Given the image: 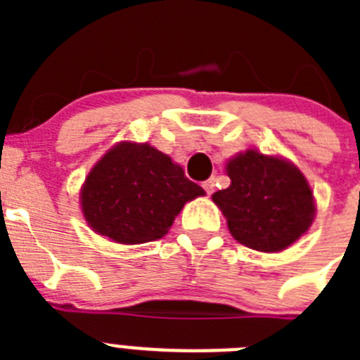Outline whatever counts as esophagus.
Returning <instances> with one entry per match:
<instances>
[{
  "label": "esophagus",
  "mask_w": 360,
  "mask_h": 360,
  "mask_svg": "<svg viewBox=\"0 0 360 360\" xmlns=\"http://www.w3.org/2000/svg\"><path fill=\"white\" fill-rule=\"evenodd\" d=\"M202 187L205 189V193H207V195H212V191H214V178H209V180H205V182L202 184Z\"/></svg>",
  "instance_id": "esophagus-1"
}]
</instances>
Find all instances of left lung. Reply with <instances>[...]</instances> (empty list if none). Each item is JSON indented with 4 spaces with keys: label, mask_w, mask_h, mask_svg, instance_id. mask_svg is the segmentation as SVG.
Returning a JSON list of instances; mask_svg holds the SVG:
<instances>
[{
    "label": "left lung",
    "mask_w": 360,
    "mask_h": 360,
    "mask_svg": "<svg viewBox=\"0 0 360 360\" xmlns=\"http://www.w3.org/2000/svg\"><path fill=\"white\" fill-rule=\"evenodd\" d=\"M231 186L212 195L234 240L278 252L303 236L314 219V195L303 173L276 157L249 149L227 164Z\"/></svg>",
    "instance_id": "left-lung-1"
}]
</instances>
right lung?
Wrapping results in <instances>:
<instances>
[{
	"mask_svg": "<svg viewBox=\"0 0 360 360\" xmlns=\"http://www.w3.org/2000/svg\"><path fill=\"white\" fill-rule=\"evenodd\" d=\"M205 195L180 165L149 144L122 142L86 178L81 207L101 236L139 245L162 238L184 203Z\"/></svg>",
	"mask_w": 360,
	"mask_h": 360,
	"instance_id": "add662e5",
	"label": "right lung"
}]
</instances>
